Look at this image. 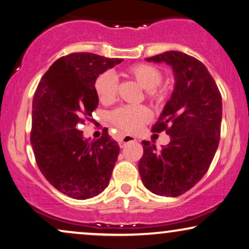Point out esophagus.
Masks as SVG:
<instances>
[{"label": "esophagus", "mask_w": 249, "mask_h": 249, "mask_svg": "<svg viewBox=\"0 0 249 249\" xmlns=\"http://www.w3.org/2000/svg\"><path fill=\"white\" fill-rule=\"evenodd\" d=\"M137 141V139L134 137H132V135H122V137L118 138V143L121 145V148L124 147L125 144L128 143V142H135Z\"/></svg>", "instance_id": "34e87169"}]
</instances>
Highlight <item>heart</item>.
Returning <instances> with one entry per match:
<instances>
[{
    "label": "heart",
    "instance_id": "heart-1",
    "mask_svg": "<svg viewBox=\"0 0 249 249\" xmlns=\"http://www.w3.org/2000/svg\"><path fill=\"white\" fill-rule=\"evenodd\" d=\"M126 75L147 90V98L152 104L161 105L165 101L167 91L159 85L163 81V72L158 67L149 64H138L128 68ZM94 90L101 104H114L118 91L117 78L111 71L102 72L95 79ZM110 119L121 131L135 133L149 122L150 112L144 106H125L112 112Z\"/></svg>",
    "mask_w": 249,
    "mask_h": 249
}]
</instances>
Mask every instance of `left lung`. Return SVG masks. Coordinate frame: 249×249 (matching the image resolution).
I'll return each mask as SVG.
<instances>
[{
	"mask_svg": "<svg viewBox=\"0 0 249 249\" xmlns=\"http://www.w3.org/2000/svg\"><path fill=\"white\" fill-rule=\"evenodd\" d=\"M145 60L170 65L175 85L152 126L154 133L166 132L170 143L158 150L142 141L139 172L152 194L178 197L198 183L210 168L220 142L222 97L205 65L191 55L167 51Z\"/></svg>",
	"mask_w": 249,
	"mask_h": 249,
	"instance_id": "1",
	"label": "left lung"
}]
</instances>
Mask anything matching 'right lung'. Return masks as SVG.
<instances>
[{
    "label": "right lung",
    "mask_w": 249,
    "mask_h": 249,
    "mask_svg": "<svg viewBox=\"0 0 249 249\" xmlns=\"http://www.w3.org/2000/svg\"><path fill=\"white\" fill-rule=\"evenodd\" d=\"M122 61L89 52L71 53L53 62L36 89L31 132L36 164L53 187L74 199L98 196L111 178L117 142L108 128L92 141L78 128L98 107L95 79Z\"/></svg>",
    "instance_id": "right-lung-1"
}]
</instances>
